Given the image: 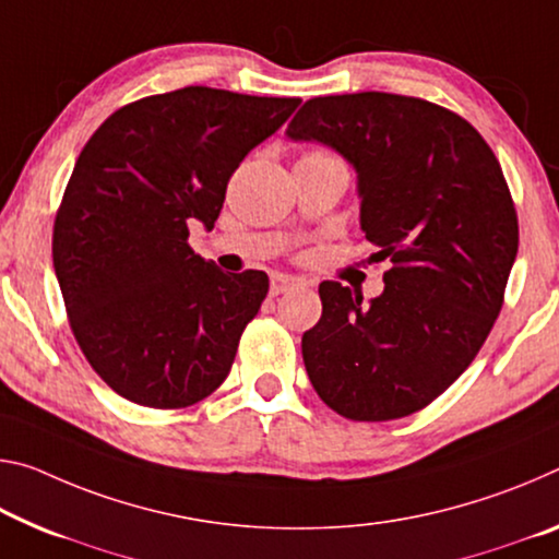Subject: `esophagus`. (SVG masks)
Returning a JSON list of instances; mask_svg holds the SVG:
<instances>
[{"instance_id":"34e87169","label":"esophagus","mask_w":559,"mask_h":559,"mask_svg":"<svg viewBox=\"0 0 559 559\" xmlns=\"http://www.w3.org/2000/svg\"><path fill=\"white\" fill-rule=\"evenodd\" d=\"M298 278L288 276V273H271V296H281L290 290L294 286H298Z\"/></svg>"}]
</instances>
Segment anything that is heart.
Here are the masks:
<instances>
[{
	"label": "heart",
	"instance_id": "1",
	"mask_svg": "<svg viewBox=\"0 0 559 559\" xmlns=\"http://www.w3.org/2000/svg\"><path fill=\"white\" fill-rule=\"evenodd\" d=\"M313 154H323V152H313Z\"/></svg>",
	"mask_w": 559,
	"mask_h": 559
}]
</instances>
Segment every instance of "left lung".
<instances>
[{
	"instance_id": "1",
	"label": "left lung",
	"mask_w": 559,
	"mask_h": 559,
	"mask_svg": "<svg viewBox=\"0 0 559 559\" xmlns=\"http://www.w3.org/2000/svg\"><path fill=\"white\" fill-rule=\"evenodd\" d=\"M358 174L360 228L391 261L370 304L338 281L300 350L321 401L350 420L423 411L492 331L518 255V214L487 141L445 106L360 92L316 96L286 129Z\"/></svg>"
}]
</instances>
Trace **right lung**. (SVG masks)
<instances>
[{
  "mask_svg": "<svg viewBox=\"0 0 559 559\" xmlns=\"http://www.w3.org/2000/svg\"><path fill=\"white\" fill-rule=\"evenodd\" d=\"M298 104L186 86L121 106L86 141L51 255L79 348L114 393L166 411L226 380L269 276L203 261L189 226L214 228L238 164Z\"/></svg>",
  "mask_w": 559,
  "mask_h": 559,
  "instance_id": "right-lung-1",
  "label": "right lung"
}]
</instances>
